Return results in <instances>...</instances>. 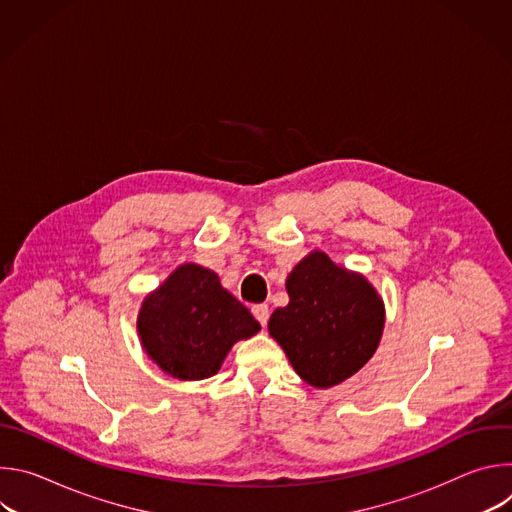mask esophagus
I'll use <instances>...</instances> for the list:
<instances>
[{
  "label": "esophagus",
  "instance_id": "1",
  "mask_svg": "<svg viewBox=\"0 0 512 512\" xmlns=\"http://www.w3.org/2000/svg\"><path fill=\"white\" fill-rule=\"evenodd\" d=\"M251 314L255 316V320L261 324V326H267V320H269V308L265 304H257L251 308Z\"/></svg>",
  "mask_w": 512,
  "mask_h": 512
}]
</instances>
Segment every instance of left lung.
<instances>
[{
  "mask_svg": "<svg viewBox=\"0 0 512 512\" xmlns=\"http://www.w3.org/2000/svg\"><path fill=\"white\" fill-rule=\"evenodd\" d=\"M289 304L269 318V334L285 350L291 367L312 387H334L375 354L385 306L360 273L312 251L285 281Z\"/></svg>",
  "mask_w": 512,
  "mask_h": 512,
  "instance_id": "1",
  "label": "left lung"
}]
</instances>
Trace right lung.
Segmentation results:
<instances>
[{
	"label": "right lung",
	"mask_w": 512,
	"mask_h": 512,
	"mask_svg": "<svg viewBox=\"0 0 512 512\" xmlns=\"http://www.w3.org/2000/svg\"><path fill=\"white\" fill-rule=\"evenodd\" d=\"M261 330L251 312L196 263L180 265L143 300L137 334L158 367L180 381L218 373L237 340Z\"/></svg>",
	"instance_id": "right-lung-1"
}]
</instances>
